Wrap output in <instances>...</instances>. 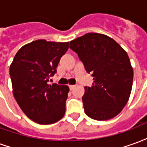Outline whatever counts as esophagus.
I'll return each mask as SVG.
<instances>
[{
    "label": "esophagus",
    "instance_id": "1",
    "mask_svg": "<svg viewBox=\"0 0 147 147\" xmlns=\"http://www.w3.org/2000/svg\"><path fill=\"white\" fill-rule=\"evenodd\" d=\"M74 87H75V86H74V85H69V88H70L71 90L73 89Z\"/></svg>",
    "mask_w": 147,
    "mask_h": 147
}]
</instances>
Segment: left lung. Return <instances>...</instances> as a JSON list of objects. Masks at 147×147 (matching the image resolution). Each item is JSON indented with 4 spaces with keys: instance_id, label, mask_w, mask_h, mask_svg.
Here are the masks:
<instances>
[{
    "instance_id": "left-lung-1",
    "label": "left lung",
    "mask_w": 147,
    "mask_h": 147,
    "mask_svg": "<svg viewBox=\"0 0 147 147\" xmlns=\"http://www.w3.org/2000/svg\"><path fill=\"white\" fill-rule=\"evenodd\" d=\"M70 49L93 76L85 86V113L96 120H109L120 113L129 99L133 68L126 51L110 37L87 33L70 42Z\"/></svg>"
}]
</instances>
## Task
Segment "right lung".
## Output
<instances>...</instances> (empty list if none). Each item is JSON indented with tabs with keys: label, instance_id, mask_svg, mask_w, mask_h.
<instances>
[{
	"label": "right lung",
	"instance_id": "1",
	"mask_svg": "<svg viewBox=\"0 0 147 147\" xmlns=\"http://www.w3.org/2000/svg\"><path fill=\"white\" fill-rule=\"evenodd\" d=\"M67 49L68 42L36 40L24 45L10 65L15 99L27 117L36 123L50 124L64 116L69 87L48 82Z\"/></svg>",
	"mask_w": 147,
	"mask_h": 147
}]
</instances>
